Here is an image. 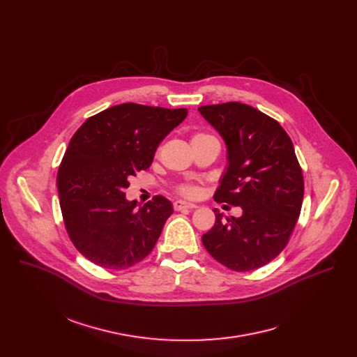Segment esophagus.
Masks as SVG:
<instances>
[{
  "label": "esophagus",
  "instance_id": "obj_1",
  "mask_svg": "<svg viewBox=\"0 0 357 357\" xmlns=\"http://www.w3.org/2000/svg\"><path fill=\"white\" fill-rule=\"evenodd\" d=\"M197 206L195 203L190 202H185V200H175L174 202V209L175 211H185V209H196Z\"/></svg>",
  "mask_w": 357,
  "mask_h": 357
}]
</instances>
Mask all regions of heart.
Returning a JSON list of instances; mask_svg holds the SVG:
<instances>
[{
    "mask_svg": "<svg viewBox=\"0 0 357 357\" xmlns=\"http://www.w3.org/2000/svg\"><path fill=\"white\" fill-rule=\"evenodd\" d=\"M196 135H200V134H196ZM178 192L181 195H185V196H189V197H193L197 195V188L195 185H189V183H185V185H181L178 188Z\"/></svg>",
    "mask_w": 357,
    "mask_h": 357,
    "instance_id": "1",
    "label": "heart"
}]
</instances>
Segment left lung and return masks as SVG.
Returning a JSON list of instances; mask_svg holds the SVG:
<instances>
[{
	"label": "left lung",
	"mask_w": 357,
	"mask_h": 357,
	"mask_svg": "<svg viewBox=\"0 0 357 357\" xmlns=\"http://www.w3.org/2000/svg\"><path fill=\"white\" fill-rule=\"evenodd\" d=\"M199 113L227 146L229 167L213 197L243 209L240 218L215 209L202 243L233 271L257 270L285 248L301 213L303 175L292 141L277 120L238 101L200 106Z\"/></svg>",
	"instance_id": "8db88e82"
}]
</instances>
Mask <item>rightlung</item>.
Returning <instances> with one entry per match:
<instances>
[{
  "label": "right lung",
  "instance_id": "right-lung-1",
  "mask_svg": "<svg viewBox=\"0 0 357 357\" xmlns=\"http://www.w3.org/2000/svg\"><path fill=\"white\" fill-rule=\"evenodd\" d=\"M186 114V109L124 103L89 117L72 137L56 185L66 231L91 263L124 270L157 244L172 203L157 195L137 209L124 190Z\"/></svg>",
  "mask_w": 357,
  "mask_h": 357
}]
</instances>
